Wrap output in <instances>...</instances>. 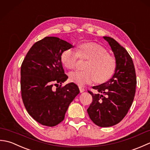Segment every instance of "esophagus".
<instances>
[{
    "label": "esophagus",
    "mask_w": 150,
    "mask_h": 150,
    "mask_svg": "<svg viewBox=\"0 0 150 150\" xmlns=\"http://www.w3.org/2000/svg\"><path fill=\"white\" fill-rule=\"evenodd\" d=\"M79 90H80V92H81V93H82V92H84V91H85L84 88H82V87H81V86H79Z\"/></svg>",
    "instance_id": "1"
}]
</instances>
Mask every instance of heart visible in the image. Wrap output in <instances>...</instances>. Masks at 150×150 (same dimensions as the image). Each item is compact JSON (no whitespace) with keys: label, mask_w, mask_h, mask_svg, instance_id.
<instances>
[{"label":"heart","mask_w":150,"mask_h":150,"mask_svg":"<svg viewBox=\"0 0 150 150\" xmlns=\"http://www.w3.org/2000/svg\"><path fill=\"white\" fill-rule=\"evenodd\" d=\"M79 57L89 59L84 70L69 73V80L79 86L91 83L95 80L102 83L111 77L116 68V60L109 55L108 50L95 42H85L79 46L76 52L72 48L64 51L60 60L66 68L74 69Z\"/></svg>","instance_id":"b5f03b06"}]
</instances>
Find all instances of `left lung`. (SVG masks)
Segmentation results:
<instances>
[{
    "mask_svg": "<svg viewBox=\"0 0 150 150\" xmlns=\"http://www.w3.org/2000/svg\"><path fill=\"white\" fill-rule=\"evenodd\" d=\"M113 52L117 65L109 81L93 86V102L87 110L90 118L100 127H110L120 122L126 115L134 99L137 79L132 57L113 38L103 37Z\"/></svg>",
    "mask_w": 150,
    "mask_h": 150,
    "instance_id": "8db88e82",
    "label": "left lung"
}]
</instances>
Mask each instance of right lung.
<instances>
[{"label":"right lung","mask_w":150,"mask_h":150,"mask_svg":"<svg viewBox=\"0 0 150 150\" xmlns=\"http://www.w3.org/2000/svg\"><path fill=\"white\" fill-rule=\"evenodd\" d=\"M73 46L55 37H46L35 43L23 60L21 69L22 98L30 115L42 125L55 126L64 119L70 103L80 93L73 82L61 84L68 76L60 56Z\"/></svg>","instance_id":"obj_1"}]
</instances>
